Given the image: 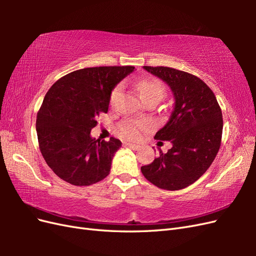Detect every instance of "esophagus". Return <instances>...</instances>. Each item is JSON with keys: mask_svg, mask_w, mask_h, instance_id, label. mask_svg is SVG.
Returning <instances> with one entry per match:
<instances>
[{"mask_svg": "<svg viewBox=\"0 0 256 256\" xmlns=\"http://www.w3.org/2000/svg\"><path fill=\"white\" fill-rule=\"evenodd\" d=\"M127 145L130 147V148H132V150H138V148H140V145H138V144H134V143H127Z\"/></svg>", "mask_w": 256, "mask_h": 256, "instance_id": "1", "label": "esophagus"}]
</instances>
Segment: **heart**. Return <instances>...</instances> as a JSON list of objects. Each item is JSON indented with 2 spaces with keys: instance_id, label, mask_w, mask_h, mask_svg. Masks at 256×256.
<instances>
[{
  "instance_id": "obj_1",
  "label": "heart",
  "mask_w": 256,
  "mask_h": 256,
  "mask_svg": "<svg viewBox=\"0 0 256 256\" xmlns=\"http://www.w3.org/2000/svg\"><path fill=\"white\" fill-rule=\"evenodd\" d=\"M122 86L120 84L111 92V102L120 96ZM136 90L143 100L152 97H157L162 99L166 92L164 84L157 79H143L136 83ZM147 127V122L145 120H126L120 126V134L125 138L136 140L141 134V131Z\"/></svg>"
}]
</instances>
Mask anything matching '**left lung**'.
<instances>
[{
    "label": "left lung",
    "instance_id": "1",
    "mask_svg": "<svg viewBox=\"0 0 256 256\" xmlns=\"http://www.w3.org/2000/svg\"><path fill=\"white\" fill-rule=\"evenodd\" d=\"M145 70L168 83L174 96V110L166 125L154 136L171 141L150 164L141 168L147 180L164 190H180L196 182L219 152L223 120L221 108L208 85L189 72L164 66Z\"/></svg>",
    "mask_w": 256,
    "mask_h": 256
}]
</instances>
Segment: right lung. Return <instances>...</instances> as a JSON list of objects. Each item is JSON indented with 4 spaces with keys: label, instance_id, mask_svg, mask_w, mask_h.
Here are the masks:
<instances>
[{
    "label": "right lung",
    "instance_id": "obj_1",
    "mask_svg": "<svg viewBox=\"0 0 256 256\" xmlns=\"http://www.w3.org/2000/svg\"><path fill=\"white\" fill-rule=\"evenodd\" d=\"M134 66L83 68L62 76L46 94L37 113L36 131L44 159L60 180L90 186L110 174L118 138L90 136L97 118L109 109L111 92Z\"/></svg>",
    "mask_w": 256,
    "mask_h": 256
}]
</instances>
